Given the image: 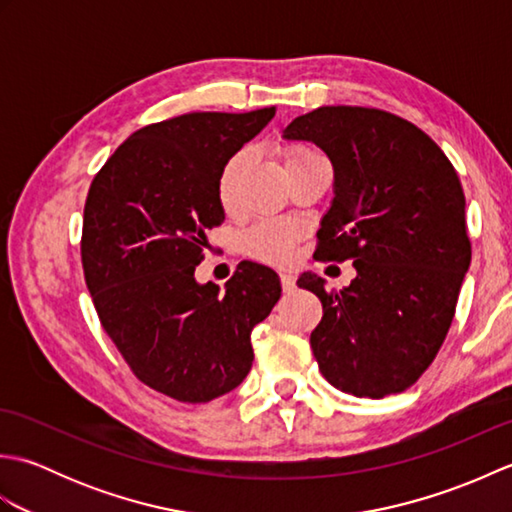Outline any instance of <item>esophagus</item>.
<instances>
[{"label":"esophagus","mask_w":512,"mask_h":512,"mask_svg":"<svg viewBox=\"0 0 512 512\" xmlns=\"http://www.w3.org/2000/svg\"><path fill=\"white\" fill-rule=\"evenodd\" d=\"M279 279H281V288H284V292L295 290V275H292V273H279Z\"/></svg>","instance_id":"esophagus-1"}]
</instances>
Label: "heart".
<instances>
[{"label":"heart","instance_id":"b5f03b06","mask_svg":"<svg viewBox=\"0 0 512 512\" xmlns=\"http://www.w3.org/2000/svg\"><path fill=\"white\" fill-rule=\"evenodd\" d=\"M281 158H284L286 171L290 167L299 165V162H306L312 158H319L317 151L303 145H288L281 151ZM244 169V156H233L226 162L220 171V178H217V200H220L222 209L231 213L237 202V182L242 176ZM299 237V231L295 224L286 220H268L250 228V231L242 237V248L244 253L262 259L268 264H286L292 257V248Z\"/></svg>","mask_w":512,"mask_h":512}]
</instances>
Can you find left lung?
Returning <instances> with one entry per match:
<instances>
[{
  "instance_id": "8db88e82",
  "label": "left lung",
  "mask_w": 512,
  "mask_h": 512,
  "mask_svg": "<svg viewBox=\"0 0 512 512\" xmlns=\"http://www.w3.org/2000/svg\"><path fill=\"white\" fill-rule=\"evenodd\" d=\"M284 140L330 158L334 198L317 255L356 268L339 292L314 273L297 279L323 306L310 334L321 374L358 398L400 394L436 358L471 266L458 173L422 129L369 107H319Z\"/></svg>"
}]
</instances>
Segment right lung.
<instances>
[{
    "mask_svg": "<svg viewBox=\"0 0 512 512\" xmlns=\"http://www.w3.org/2000/svg\"><path fill=\"white\" fill-rule=\"evenodd\" d=\"M273 116L193 112L138 129L85 202L81 259L103 328L138 380L180 402L242 383L250 332L281 297L275 270L255 262L239 264L224 292L195 279L204 231L224 222L220 171Z\"/></svg>",
    "mask_w": 512,
    "mask_h": 512,
    "instance_id": "right-lung-1",
    "label": "right lung"
}]
</instances>
